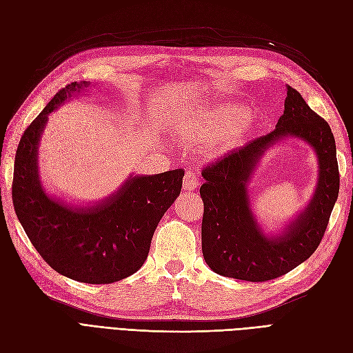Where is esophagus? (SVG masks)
Listing matches in <instances>:
<instances>
[{
    "instance_id": "1",
    "label": "esophagus",
    "mask_w": 353,
    "mask_h": 353,
    "mask_svg": "<svg viewBox=\"0 0 353 353\" xmlns=\"http://www.w3.org/2000/svg\"><path fill=\"white\" fill-rule=\"evenodd\" d=\"M199 185H200V183H199V179L196 178L194 172L188 170V172L184 176V183H183L184 191H188V193H191V191H194Z\"/></svg>"
}]
</instances>
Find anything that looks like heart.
Returning <instances> with one entry per match:
<instances>
[{
	"label": "heart",
	"instance_id": "obj_1",
	"mask_svg": "<svg viewBox=\"0 0 353 353\" xmlns=\"http://www.w3.org/2000/svg\"><path fill=\"white\" fill-rule=\"evenodd\" d=\"M254 126V116L243 105L223 101L199 113L181 130L179 137L190 144H210L213 152H223L236 144Z\"/></svg>",
	"mask_w": 353,
	"mask_h": 353
}]
</instances>
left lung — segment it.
Returning a JSON list of instances; mask_svg holds the SVG:
<instances>
[{
    "label": "left lung",
    "mask_w": 353,
    "mask_h": 353,
    "mask_svg": "<svg viewBox=\"0 0 353 353\" xmlns=\"http://www.w3.org/2000/svg\"><path fill=\"white\" fill-rule=\"evenodd\" d=\"M285 137H297L314 148L319 181L310 205L279 234H266L252 213L247 183L264 152ZM201 175V250L209 268L252 283L274 280L305 262L324 237L340 184L334 135L287 85L284 113L275 130L227 153Z\"/></svg>",
    "instance_id": "obj_1"
}]
</instances>
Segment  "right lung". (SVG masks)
Returning a JSON list of instances; mask_svg holds the SVG:
<instances>
[{
	"label": "right lung",
	"instance_id": "right-lung-1",
	"mask_svg": "<svg viewBox=\"0 0 353 353\" xmlns=\"http://www.w3.org/2000/svg\"><path fill=\"white\" fill-rule=\"evenodd\" d=\"M88 87L87 81L66 85L26 128L16 152L12 196L26 236L52 270L74 281L110 284L145 262L159 221L181 193L184 170L131 175L116 193L90 206L50 196L38 169L41 135L48 114Z\"/></svg>",
	"mask_w": 353,
	"mask_h": 353
}]
</instances>
